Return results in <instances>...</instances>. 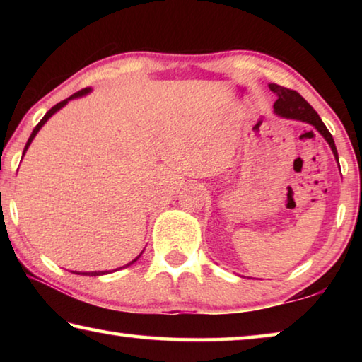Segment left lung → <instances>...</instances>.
I'll use <instances>...</instances> for the list:
<instances>
[{
    "instance_id": "obj_1",
    "label": "left lung",
    "mask_w": 362,
    "mask_h": 362,
    "mask_svg": "<svg viewBox=\"0 0 362 362\" xmlns=\"http://www.w3.org/2000/svg\"><path fill=\"white\" fill-rule=\"evenodd\" d=\"M268 88L278 95V100L274 102L273 105L274 115H278L279 118L308 122V124L313 126L315 129L320 132L324 139H326V142L329 144L330 150H332L335 159L339 161V153H337L334 139L327 131L326 124H324L322 119L320 118V115L313 110V107H311L302 95L296 93V90H291L278 84H268Z\"/></svg>"
}]
</instances>
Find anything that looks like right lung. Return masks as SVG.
Instances as JSON below:
<instances>
[{
	"label": "right lung",
	"mask_w": 362,
	"mask_h": 362,
	"mask_svg": "<svg viewBox=\"0 0 362 362\" xmlns=\"http://www.w3.org/2000/svg\"><path fill=\"white\" fill-rule=\"evenodd\" d=\"M90 90H93V89H90V88H86V89H81V90H78V93H75V94H73V95H70V97H69V99H65V100H62V102H59V103H57V105H54V107H52L51 110H49V112H47V113H46L45 116H42V119H41V121L38 122V124H36V127H35V129H33V132H32V134H30V137H28V142H27V145H25V148H23V153H22V158H23V155H25V153H27V150H28V146H30V144H32V142H33V139H35V136H36V134H38V132H40V129H41V127L46 124V121H47L49 118H51V116H52L54 113H57L60 108H64V107L66 105V103H69L70 100H73V99H79V97H83V95H86V94H89V93H90ZM142 254H144V250H142V252H140V254H139V255L136 257V259H134L132 262H129V263H127V265H124V267H121V268H127V267H131L134 262H137V260L140 259V255H142ZM121 268H118V269H121ZM113 272H116V269H113ZM71 273H75V274H83V276H102V274H107V273H112V272H71Z\"/></svg>",
	"instance_id": "add662e5"
}]
</instances>
